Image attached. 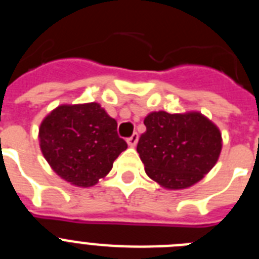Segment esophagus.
I'll list each match as a JSON object with an SVG mask.
<instances>
[{"mask_svg": "<svg viewBox=\"0 0 259 259\" xmlns=\"http://www.w3.org/2000/svg\"><path fill=\"white\" fill-rule=\"evenodd\" d=\"M137 141H139V135H137V134H134L131 137H128V139H127V144L131 146V148L136 146Z\"/></svg>", "mask_w": 259, "mask_h": 259, "instance_id": "34e87169", "label": "esophagus"}]
</instances>
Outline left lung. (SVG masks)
<instances>
[{"mask_svg":"<svg viewBox=\"0 0 259 259\" xmlns=\"http://www.w3.org/2000/svg\"><path fill=\"white\" fill-rule=\"evenodd\" d=\"M146 131L137 153L146 175L166 189H185L200 182L222 152V134L198 111H153L144 119Z\"/></svg>","mask_w":259,"mask_h":259,"instance_id":"left-lung-1","label":"left lung"}]
</instances>
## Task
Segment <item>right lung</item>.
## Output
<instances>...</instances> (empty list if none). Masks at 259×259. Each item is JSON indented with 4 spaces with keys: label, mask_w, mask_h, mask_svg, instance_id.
Segmentation results:
<instances>
[{
    "label": "right lung",
    "mask_w": 259,
    "mask_h": 259,
    "mask_svg": "<svg viewBox=\"0 0 259 259\" xmlns=\"http://www.w3.org/2000/svg\"><path fill=\"white\" fill-rule=\"evenodd\" d=\"M38 140L53 171L83 188L105 178L127 149L116 132V120L97 102L59 105L41 122Z\"/></svg>",
    "instance_id": "obj_1"
}]
</instances>
